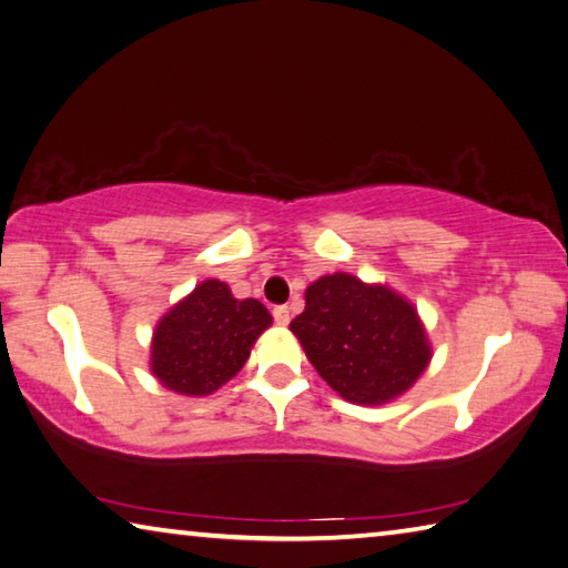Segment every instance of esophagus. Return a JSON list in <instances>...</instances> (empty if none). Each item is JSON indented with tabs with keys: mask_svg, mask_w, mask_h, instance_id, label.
<instances>
[{
	"mask_svg": "<svg viewBox=\"0 0 568 568\" xmlns=\"http://www.w3.org/2000/svg\"><path fill=\"white\" fill-rule=\"evenodd\" d=\"M273 317L277 325L285 327L287 323H291V311H287V305H277V307H273Z\"/></svg>",
	"mask_w": 568,
	"mask_h": 568,
	"instance_id": "esophagus-1",
	"label": "esophagus"
}]
</instances>
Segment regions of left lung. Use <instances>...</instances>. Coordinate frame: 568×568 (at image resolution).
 I'll return each instance as SVG.
<instances>
[{
  "label": "left lung",
  "instance_id": "1",
  "mask_svg": "<svg viewBox=\"0 0 568 568\" xmlns=\"http://www.w3.org/2000/svg\"><path fill=\"white\" fill-rule=\"evenodd\" d=\"M317 375L355 405H385L417 383L432 347L415 305L355 275L317 277L291 323Z\"/></svg>",
  "mask_w": 568,
  "mask_h": 568
}]
</instances>
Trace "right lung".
I'll return each instance as SVG.
<instances>
[{
    "instance_id": "1",
    "label": "right lung",
    "mask_w": 568,
    "mask_h": 568,
    "mask_svg": "<svg viewBox=\"0 0 568 568\" xmlns=\"http://www.w3.org/2000/svg\"><path fill=\"white\" fill-rule=\"evenodd\" d=\"M271 323L261 301H239L225 283L203 281L159 320L151 339V373L179 395H211L241 373L255 339Z\"/></svg>"
}]
</instances>
